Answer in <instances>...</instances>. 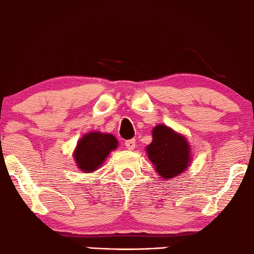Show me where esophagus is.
Instances as JSON below:
<instances>
[{
    "label": "esophagus",
    "mask_w": 254,
    "mask_h": 254,
    "mask_svg": "<svg viewBox=\"0 0 254 254\" xmlns=\"http://www.w3.org/2000/svg\"><path fill=\"white\" fill-rule=\"evenodd\" d=\"M125 145H126L128 150H133V149H135V145H136V142H135L134 138H131V140H127L125 142Z\"/></svg>",
    "instance_id": "34e87169"
}]
</instances>
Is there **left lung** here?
<instances>
[{"label": "left lung", "mask_w": 254, "mask_h": 254, "mask_svg": "<svg viewBox=\"0 0 254 254\" xmlns=\"http://www.w3.org/2000/svg\"><path fill=\"white\" fill-rule=\"evenodd\" d=\"M145 152L163 179L179 176L192 162V149L185 135L162 124L152 128V141Z\"/></svg>", "instance_id": "obj_1"}]
</instances>
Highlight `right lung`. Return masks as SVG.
I'll return each mask as SVG.
<instances>
[{
	"label": "right lung",
	"instance_id": "1",
	"mask_svg": "<svg viewBox=\"0 0 254 254\" xmlns=\"http://www.w3.org/2000/svg\"><path fill=\"white\" fill-rule=\"evenodd\" d=\"M118 145V140L112 134L89 131L77 141L72 156L82 172L91 173L104 164L110 152L116 150Z\"/></svg>",
	"mask_w": 254,
	"mask_h": 254
}]
</instances>
